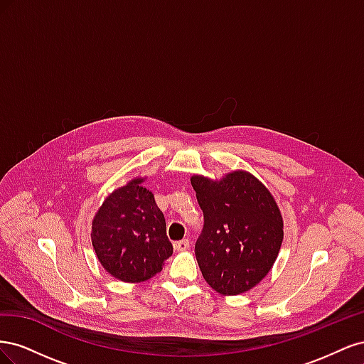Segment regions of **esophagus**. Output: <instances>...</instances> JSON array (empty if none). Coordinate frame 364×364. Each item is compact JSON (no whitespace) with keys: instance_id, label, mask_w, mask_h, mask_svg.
<instances>
[{"instance_id":"34e87169","label":"esophagus","mask_w":364,"mask_h":364,"mask_svg":"<svg viewBox=\"0 0 364 364\" xmlns=\"http://www.w3.org/2000/svg\"><path fill=\"white\" fill-rule=\"evenodd\" d=\"M190 247V240L188 238H183L181 241H176L174 243V249L178 252H182V250H186Z\"/></svg>"}]
</instances>
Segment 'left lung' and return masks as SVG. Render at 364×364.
<instances>
[{
    "label": "left lung",
    "instance_id": "1",
    "mask_svg": "<svg viewBox=\"0 0 364 364\" xmlns=\"http://www.w3.org/2000/svg\"><path fill=\"white\" fill-rule=\"evenodd\" d=\"M205 225L196 258L205 281L225 296L246 293L259 284L278 258L284 220L277 200L245 170L213 181L191 176Z\"/></svg>",
    "mask_w": 364,
    "mask_h": 364
}]
</instances>
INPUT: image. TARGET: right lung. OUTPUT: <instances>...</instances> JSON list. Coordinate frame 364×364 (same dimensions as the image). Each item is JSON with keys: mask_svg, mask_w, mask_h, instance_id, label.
<instances>
[{"mask_svg": "<svg viewBox=\"0 0 364 364\" xmlns=\"http://www.w3.org/2000/svg\"><path fill=\"white\" fill-rule=\"evenodd\" d=\"M135 178L109 194L92 220L91 240L103 269L123 282L147 281L162 270L173 246L161 209Z\"/></svg>", "mask_w": 364, "mask_h": 364, "instance_id": "1", "label": "right lung"}]
</instances>
